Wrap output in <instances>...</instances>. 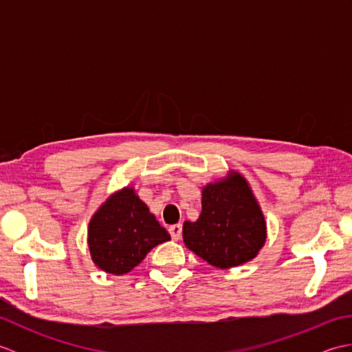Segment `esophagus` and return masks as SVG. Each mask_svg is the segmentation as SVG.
<instances>
[{
	"label": "esophagus",
	"instance_id": "1",
	"mask_svg": "<svg viewBox=\"0 0 352 352\" xmlns=\"http://www.w3.org/2000/svg\"><path fill=\"white\" fill-rule=\"evenodd\" d=\"M182 231H183V226L182 223H177V226H170L169 227V234L174 241H178L182 237Z\"/></svg>",
	"mask_w": 352,
	"mask_h": 352
}]
</instances>
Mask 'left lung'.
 Returning a JSON list of instances; mask_svg holds the SVG:
<instances>
[{
	"mask_svg": "<svg viewBox=\"0 0 352 352\" xmlns=\"http://www.w3.org/2000/svg\"><path fill=\"white\" fill-rule=\"evenodd\" d=\"M203 210L183 223V241L208 265L228 269L257 256L266 242V221L256 197L239 172L203 188Z\"/></svg>",
	"mask_w": 352,
	"mask_h": 352,
	"instance_id": "left-lung-1",
	"label": "left lung"
}]
</instances>
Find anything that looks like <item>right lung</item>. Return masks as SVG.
<instances>
[{
	"label": "right lung",
	"mask_w": 352,
	"mask_h": 352,
	"mask_svg": "<svg viewBox=\"0 0 352 352\" xmlns=\"http://www.w3.org/2000/svg\"><path fill=\"white\" fill-rule=\"evenodd\" d=\"M169 239L168 231L130 186L111 193L87 228L94 263L113 275L130 272L154 246Z\"/></svg>",
	"instance_id": "right-lung-1"
}]
</instances>
